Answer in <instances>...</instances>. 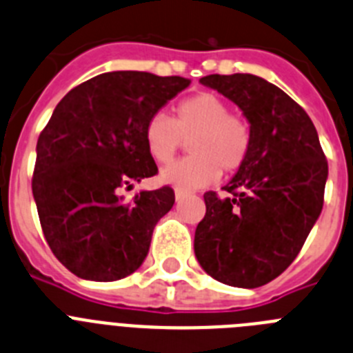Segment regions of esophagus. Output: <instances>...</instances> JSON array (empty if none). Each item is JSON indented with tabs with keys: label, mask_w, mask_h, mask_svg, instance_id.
<instances>
[{
	"label": "esophagus",
	"mask_w": 353,
	"mask_h": 353,
	"mask_svg": "<svg viewBox=\"0 0 353 353\" xmlns=\"http://www.w3.org/2000/svg\"><path fill=\"white\" fill-rule=\"evenodd\" d=\"M185 197L186 195L183 194V192H176V202H183L185 201Z\"/></svg>",
	"instance_id": "1"
}]
</instances>
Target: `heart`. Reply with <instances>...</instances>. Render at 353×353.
<instances>
[{
  "label": "heart",
  "instance_id": "1",
  "mask_svg": "<svg viewBox=\"0 0 353 353\" xmlns=\"http://www.w3.org/2000/svg\"><path fill=\"white\" fill-rule=\"evenodd\" d=\"M190 141V156L167 165L159 181L177 192H194L219 179L223 172H236L250 151V128L219 96L204 92L177 106L174 121L163 113L152 115L145 124L143 140L151 158L167 163Z\"/></svg>",
  "mask_w": 353,
  "mask_h": 353
}]
</instances>
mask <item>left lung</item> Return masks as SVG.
<instances>
[{"label":"left lung","instance_id":"left-lung-1","mask_svg":"<svg viewBox=\"0 0 353 353\" xmlns=\"http://www.w3.org/2000/svg\"><path fill=\"white\" fill-rule=\"evenodd\" d=\"M238 106L250 128V151L223 190L204 194L195 229L199 265L219 283L265 286L299 256L323 208L329 165L302 106L254 74L199 79Z\"/></svg>","mask_w":353,"mask_h":353}]
</instances>
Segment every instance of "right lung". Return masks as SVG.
<instances>
[{"mask_svg":"<svg viewBox=\"0 0 353 353\" xmlns=\"http://www.w3.org/2000/svg\"><path fill=\"white\" fill-rule=\"evenodd\" d=\"M192 83L139 70L104 72L57 104L37 142L32 190L57 259L85 281H119L142 266L174 190H121L158 172L143 140L147 121Z\"/></svg>","mask_w":353,"mask_h":353,"instance_id":"right-lung-1","label":"right lung"}]
</instances>
